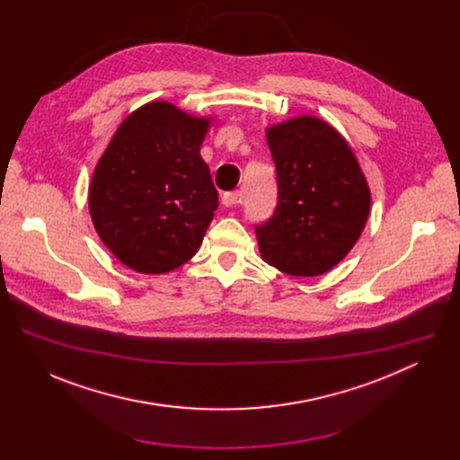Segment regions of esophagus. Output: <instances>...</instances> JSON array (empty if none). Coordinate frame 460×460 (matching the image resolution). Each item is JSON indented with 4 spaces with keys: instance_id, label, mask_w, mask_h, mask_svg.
Returning a JSON list of instances; mask_svg holds the SVG:
<instances>
[{
    "instance_id": "34e87169",
    "label": "esophagus",
    "mask_w": 460,
    "mask_h": 460,
    "mask_svg": "<svg viewBox=\"0 0 460 460\" xmlns=\"http://www.w3.org/2000/svg\"><path fill=\"white\" fill-rule=\"evenodd\" d=\"M240 202H242V192H238V190L236 192H226L224 199H222V204L229 209L236 208Z\"/></svg>"
}]
</instances>
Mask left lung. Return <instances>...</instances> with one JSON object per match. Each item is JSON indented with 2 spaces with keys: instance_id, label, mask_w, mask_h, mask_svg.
Returning a JSON list of instances; mask_svg holds the SVG:
<instances>
[{
  "instance_id": "left-lung-1",
  "label": "left lung",
  "mask_w": 460,
  "mask_h": 460,
  "mask_svg": "<svg viewBox=\"0 0 460 460\" xmlns=\"http://www.w3.org/2000/svg\"><path fill=\"white\" fill-rule=\"evenodd\" d=\"M279 206L256 227L264 261L293 277L332 271L360 238L371 208L362 167L339 130L311 114L266 128Z\"/></svg>"
}]
</instances>
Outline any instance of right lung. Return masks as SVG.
<instances>
[{
    "label": "right lung",
    "instance_id": "1",
    "mask_svg": "<svg viewBox=\"0 0 460 460\" xmlns=\"http://www.w3.org/2000/svg\"><path fill=\"white\" fill-rule=\"evenodd\" d=\"M213 121L155 100L118 125L100 156L89 185L91 220L128 270L164 275L202 245L218 208L200 156Z\"/></svg>",
    "mask_w": 460,
    "mask_h": 460
}]
</instances>
